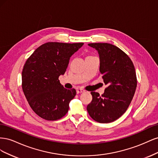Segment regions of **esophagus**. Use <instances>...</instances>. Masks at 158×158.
<instances>
[{
  "label": "esophagus",
  "instance_id": "1",
  "mask_svg": "<svg viewBox=\"0 0 158 158\" xmlns=\"http://www.w3.org/2000/svg\"><path fill=\"white\" fill-rule=\"evenodd\" d=\"M85 92V90L82 89V88H76V93L77 94H81V93H84Z\"/></svg>",
  "mask_w": 158,
  "mask_h": 158
}]
</instances>
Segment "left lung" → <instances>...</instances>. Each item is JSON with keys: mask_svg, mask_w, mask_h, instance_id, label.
<instances>
[{"mask_svg": "<svg viewBox=\"0 0 158 158\" xmlns=\"http://www.w3.org/2000/svg\"><path fill=\"white\" fill-rule=\"evenodd\" d=\"M88 45L98 52L100 75L107 87L102 96L91 92L92 101L87 111L95 121L111 123L125 113L135 95L137 85L135 66L125 52L112 44L94 43Z\"/></svg>", "mask_w": 158, "mask_h": 158, "instance_id": "obj_1", "label": "left lung"}]
</instances>
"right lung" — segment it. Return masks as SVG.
<instances>
[{
  "label": "right lung",
  "mask_w": 158,
  "mask_h": 158,
  "mask_svg": "<svg viewBox=\"0 0 158 158\" xmlns=\"http://www.w3.org/2000/svg\"><path fill=\"white\" fill-rule=\"evenodd\" d=\"M83 45L48 42L26 60L22 73L23 92L33 111L42 118L56 121L67 113L76 92L64 88L59 77L65 73L71 56Z\"/></svg>",
  "instance_id": "obj_1"
}]
</instances>
